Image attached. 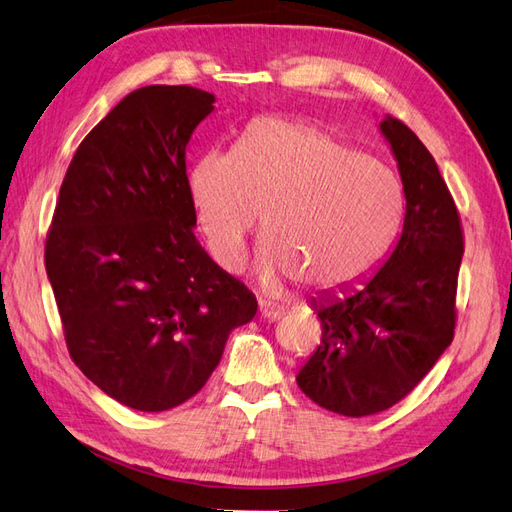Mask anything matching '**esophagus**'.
Returning <instances> with one entry per match:
<instances>
[{"instance_id": "34e87169", "label": "esophagus", "mask_w": 512, "mask_h": 512, "mask_svg": "<svg viewBox=\"0 0 512 512\" xmlns=\"http://www.w3.org/2000/svg\"><path fill=\"white\" fill-rule=\"evenodd\" d=\"M259 316L264 320H279L283 316V312L277 305H270L264 301V303H259Z\"/></svg>"}]
</instances>
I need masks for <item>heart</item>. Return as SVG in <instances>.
I'll return each instance as SVG.
<instances>
[{"instance_id":"b5f03b06","label":"heart","mask_w":512,"mask_h":512,"mask_svg":"<svg viewBox=\"0 0 512 512\" xmlns=\"http://www.w3.org/2000/svg\"><path fill=\"white\" fill-rule=\"evenodd\" d=\"M192 198L211 257L240 270L264 218L259 279L318 294L351 290L382 266L406 218V194L386 165L327 126L266 117L235 152L196 161Z\"/></svg>"}]
</instances>
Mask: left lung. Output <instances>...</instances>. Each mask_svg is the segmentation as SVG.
Segmentation results:
<instances>
[{
  "label": "left lung",
  "mask_w": 512,
  "mask_h": 512,
  "mask_svg": "<svg viewBox=\"0 0 512 512\" xmlns=\"http://www.w3.org/2000/svg\"><path fill=\"white\" fill-rule=\"evenodd\" d=\"M406 218L395 251L362 290L314 303L323 340L296 375L320 408L368 417L414 390L454 340L465 237L445 178L421 139L388 115Z\"/></svg>",
  "instance_id": "left-lung-1"
}]
</instances>
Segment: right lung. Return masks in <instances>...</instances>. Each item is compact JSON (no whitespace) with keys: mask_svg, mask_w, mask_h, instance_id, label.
Masks as SVG:
<instances>
[{"mask_svg":"<svg viewBox=\"0 0 512 512\" xmlns=\"http://www.w3.org/2000/svg\"><path fill=\"white\" fill-rule=\"evenodd\" d=\"M213 102L189 85L128 93L82 139L45 237L71 360L141 412L194 397L257 312L255 294L194 235L185 150Z\"/></svg>","mask_w":512,"mask_h":512,"instance_id":"add662e5","label":"right lung"}]
</instances>
